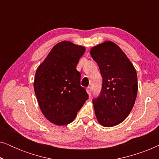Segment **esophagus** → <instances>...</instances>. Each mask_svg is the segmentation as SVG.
Listing matches in <instances>:
<instances>
[{"label": "esophagus", "instance_id": "esophagus-1", "mask_svg": "<svg viewBox=\"0 0 159 159\" xmlns=\"http://www.w3.org/2000/svg\"><path fill=\"white\" fill-rule=\"evenodd\" d=\"M86 90H87V93H88V95L90 96V95H91V93H92V90H91L90 87H88V88H86Z\"/></svg>", "mask_w": 159, "mask_h": 159}]
</instances>
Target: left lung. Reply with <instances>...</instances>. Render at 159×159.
Listing matches in <instances>:
<instances>
[{"label": "left lung", "instance_id": "8db88e82", "mask_svg": "<svg viewBox=\"0 0 159 159\" xmlns=\"http://www.w3.org/2000/svg\"><path fill=\"white\" fill-rule=\"evenodd\" d=\"M103 79L99 96L93 99L101 125L116 126L128 116L138 94V77L133 65L114 43L107 41L90 51Z\"/></svg>", "mask_w": 159, "mask_h": 159}]
</instances>
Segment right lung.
Masks as SVG:
<instances>
[{
  "label": "right lung",
  "mask_w": 159,
  "mask_h": 159,
  "mask_svg": "<svg viewBox=\"0 0 159 159\" xmlns=\"http://www.w3.org/2000/svg\"><path fill=\"white\" fill-rule=\"evenodd\" d=\"M85 48L69 41L56 44L37 69L34 90L48 120L57 125L72 122L88 99L80 85L77 64Z\"/></svg>",
  "instance_id": "right-lung-1"
}]
</instances>
